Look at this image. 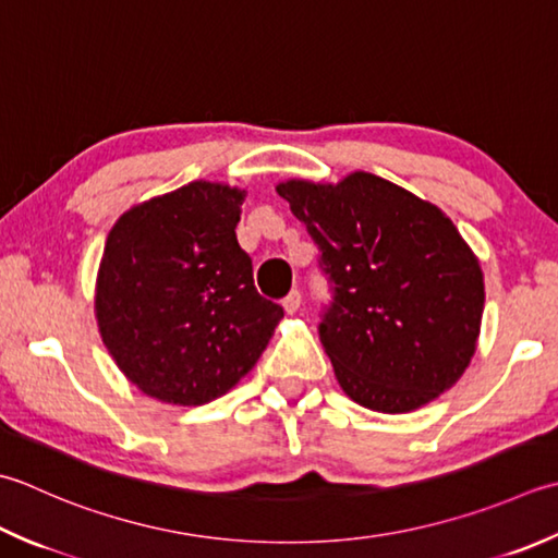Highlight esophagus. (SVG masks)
Returning a JSON list of instances; mask_svg holds the SVG:
<instances>
[{
    "label": "esophagus",
    "instance_id": "34e87169",
    "mask_svg": "<svg viewBox=\"0 0 558 558\" xmlns=\"http://www.w3.org/2000/svg\"><path fill=\"white\" fill-rule=\"evenodd\" d=\"M300 304H302V292H300V290H290V292L286 294V300H282V307H286L288 314L298 312Z\"/></svg>",
    "mask_w": 558,
    "mask_h": 558
}]
</instances>
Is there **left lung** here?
<instances>
[{"label":"left lung","mask_w":558,"mask_h":558,"mask_svg":"<svg viewBox=\"0 0 558 558\" xmlns=\"http://www.w3.org/2000/svg\"><path fill=\"white\" fill-rule=\"evenodd\" d=\"M278 193L319 246L331 302L319 341L360 407L407 413L450 389L476 351L484 276L438 207L375 173Z\"/></svg>","instance_id":"left-lung-1"}]
</instances>
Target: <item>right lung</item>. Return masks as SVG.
<instances>
[{"mask_svg": "<svg viewBox=\"0 0 558 558\" xmlns=\"http://www.w3.org/2000/svg\"><path fill=\"white\" fill-rule=\"evenodd\" d=\"M242 203V191L195 181L135 205L106 239L98 331L147 397L201 407L227 395L282 319L236 242Z\"/></svg>", "mask_w": 558, "mask_h": 558, "instance_id": "right-lung-1", "label": "right lung"}]
</instances>
